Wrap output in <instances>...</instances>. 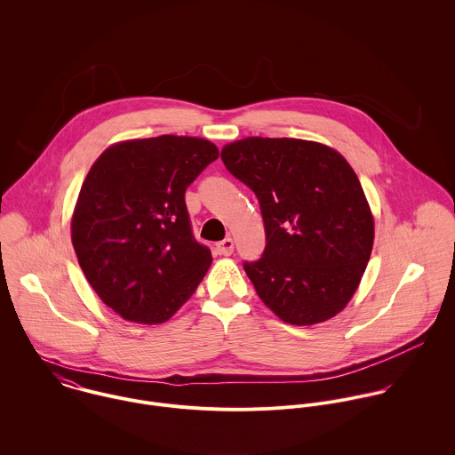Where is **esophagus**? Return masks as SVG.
Wrapping results in <instances>:
<instances>
[{"label":"esophagus","mask_w":455,"mask_h":455,"mask_svg":"<svg viewBox=\"0 0 455 455\" xmlns=\"http://www.w3.org/2000/svg\"><path fill=\"white\" fill-rule=\"evenodd\" d=\"M233 251H235V242H233L231 238H224V240L219 242L217 247H215V252H217L219 256H231Z\"/></svg>","instance_id":"esophagus-1"}]
</instances>
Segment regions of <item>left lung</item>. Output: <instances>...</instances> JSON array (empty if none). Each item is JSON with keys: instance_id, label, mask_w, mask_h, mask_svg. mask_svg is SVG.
Returning a JSON list of instances; mask_svg holds the SVG:
<instances>
[{"instance_id": "left-lung-1", "label": "left lung", "mask_w": 455, "mask_h": 455, "mask_svg": "<svg viewBox=\"0 0 455 455\" xmlns=\"http://www.w3.org/2000/svg\"><path fill=\"white\" fill-rule=\"evenodd\" d=\"M220 159L259 199L266 249L243 267L262 303L291 325L339 314L375 240L371 208L347 159L319 141L262 136L224 145Z\"/></svg>"}]
</instances>
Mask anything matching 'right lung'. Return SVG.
Listing matches in <instances>:
<instances>
[{"label":"right lung","mask_w":455,"mask_h":455,"mask_svg":"<svg viewBox=\"0 0 455 455\" xmlns=\"http://www.w3.org/2000/svg\"><path fill=\"white\" fill-rule=\"evenodd\" d=\"M219 157L196 136L110 145L91 166L71 215L78 264L124 321L163 324L195 294L212 254L193 236L186 189Z\"/></svg>","instance_id":"obj_1"}]
</instances>
